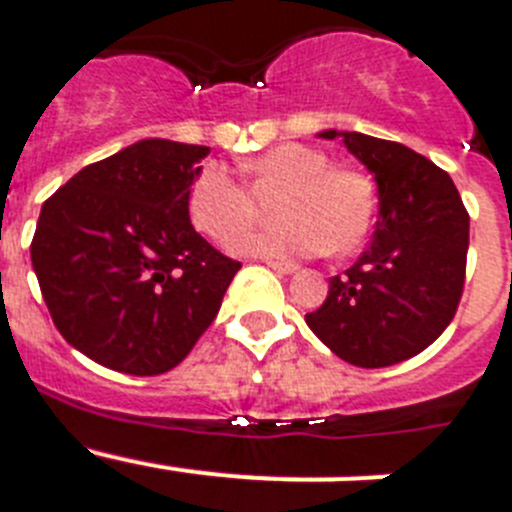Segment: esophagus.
<instances>
[{"instance_id": "esophagus-1", "label": "esophagus", "mask_w": 512, "mask_h": 512, "mask_svg": "<svg viewBox=\"0 0 512 512\" xmlns=\"http://www.w3.org/2000/svg\"><path fill=\"white\" fill-rule=\"evenodd\" d=\"M266 266L277 271V274H295V271H297V264H292V261H274V259H269V261H266Z\"/></svg>"}]
</instances>
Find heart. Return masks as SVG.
I'll return each instance as SVG.
<instances>
[{
	"label": "heart",
	"instance_id": "obj_1",
	"mask_svg": "<svg viewBox=\"0 0 512 512\" xmlns=\"http://www.w3.org/2000/svg\"><path fill=\"white\" fill-rule=\"evenodd\" d=\"M256 189H282L274 217L282 220L264 233L243 238L235 251L253 256H333L354 253L372 233L377 192L372 179L356 169L330 166L323 151L302 143H282L248 161ZM192 225L212 241L230 246L256 220L253 197L223 164H205L192 179L187 197Z\"/></svg>",
	"mask_w": 512,
	"mask_h": 512
}]
</instances>
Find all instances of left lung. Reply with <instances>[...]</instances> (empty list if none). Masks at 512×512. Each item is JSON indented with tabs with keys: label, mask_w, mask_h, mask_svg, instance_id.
<instances>
[{
	"label": "left lung",
	"mask_w": 512,
	"mask_h": 512,
	"mask_svg": "<svg viewBox=\"0 0 512 512\" xmlns=\"http://www.w3.org/2000/svg\"><path fill=\"white\" fill-rule=\"evenodd\" d=\"M374 174L379 217L372 243L330 279L307 312L310 330L354 366L379 369L420 354L454 318L464 289L469 215L446 171L413 148L348 130H323Z\"/></svg>",
	"instance_id": "8db88e82"
}]
</instances>
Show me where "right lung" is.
<instances>
[{
    "label": "right lung",
    "instance_id": "1",
    "mask_svg": "<svg viewBox=\"0 0 512 512\" xmlns=\"http://www.w3.org/2000/svg\"><path fill=\"white\" fill-rule=\"evenodd\" d=\"M207 153L138 140L84 166L40 210L30 259L45 305L58 333L107 369H174L241 269L189 223V187Z\"/></svg>",
    "mask_w": 512,
    "mask_h": 512
}]
</instances>
